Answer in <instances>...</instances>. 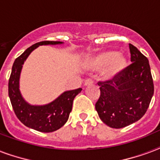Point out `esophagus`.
<instances>
[{"label":"esophagus","mask_w":160,"mask_h":160,"mask_svg":"<svg viewBox=\"0 0 160 160\" xmlns=\"http://www.w3.org/2000/svg\"><path fill=\"white\" fill-rule=\"evenodd\" d=\"M93 82L94 81L92 80V79L88 78V79H87V80H85V82H84V85H85V86H88V85H92Z\"/></svg>","instance_id":"obj_1"}]
</instances>
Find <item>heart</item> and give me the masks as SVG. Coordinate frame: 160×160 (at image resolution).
Masks as SVG:
<instances>
[{
  "label": "heart",
  "mask_w": 160,
  "mask_h": 160,
  "mask_svg": "<svg viewBox=\"0 0 160 160\" xmlns=\"http://www.w3.org/2000/svg\"><path fill=\"white\" fill-rule=\"evenodd\" d=\"M127 65L124 56L113 51H106L95 56L88 61V67L92 70L100 71L103 69L106 78H113L121 74Z\"/></svg>",
  "instance_id": "b5f03b06"
}]
</instances>
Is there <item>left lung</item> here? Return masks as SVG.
I'll return each mask as SVG.
<instances>
[{"mask_svg":"<svg viewBox=\"0 0 160 160\" xmlns=\"http://www.w3.org/2000/svg\"><path fill=\"white\" fill-rule=\"evenodd\" d=\"M132 62L118 76L99 81L100 96L95 104L100 119L121 128L145 114L153 94V82L148 58L129 44Z\"/></svg>","mask_w":160,"mask_h":160,"instance_id":"obj_1","label":"left lung"}]
</instances>
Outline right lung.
Returning <instances> with one entry per match:
<instances>
[{
	"mask_svg": "<svg viewBox=\"0 0 160 160\" xmlns=\"http://www.w3.org/2000/svg\"><path fill=\"white\" fill-rule=\"evenodd\" d=\"M61 42L43 41L30 47L16 58L8 82V94L17 118L27 127L39 132L50 133L66 123L72 111L74 98L82 91L78 88L63 92L55 101L44 106H31L22 98L19 91V78L22 64L29 54L40 45L60 44Z\"/></svg>",
	"mask_w": 160,
	"mask_h": 160,
	"instance_id": "1",
	"label": "right lung"
}]
</instances>
